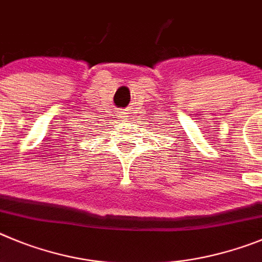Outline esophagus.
Segmentation results:
<instances>
[{"instance_id":"1","label":"esophagus","mask_w":262,"mask_h":262,"mask_svg":"<svg viewBox=\"0 0 262 262\" xmlns=\"http://www.w3.org/2000/svg\"><path fill=\"white\" fill-rule=\"evenodd\" d=\"M121 117H122V120H128V117H129V112H128V110H126V112H122V114H121Z\"/></svg>"}]
</instances>
